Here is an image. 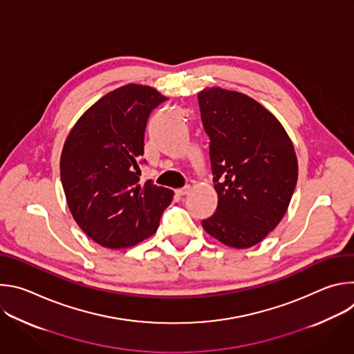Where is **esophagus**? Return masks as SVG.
Instances as JSON below:
<instances>
[{
  "instance_id": "34e87169",
  "label": "esophagus",
  "mask_w": 354,
  "mask_h": 354,
  "mask_svg": "<svg viewBox=\"0 0 354 354\" xmlns=\"http://www.w3.org/2000/svg\"><path fill=\"white\" fill-rule=\"evenodd\" d=\"M190 192V186L189 185H186L185 187H182V189H176L175 190V193L178 194V196H185V194H187Z\"/></svg>"
}]
</instances>
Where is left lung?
I'll return each mask as SVG.
<instances>
[{"instance_id": "8db88e82", "label": "left lung", "mask_w": 354, "mask_h": 354, "mask_svg": "<svg viewBox=\"0 0 354 354\" xmlns=\"http://www.w3.org/2000/svg\"><path fill=\"white\" fill-rule=\"evenodd\" d=\"M197 99L218 196L216 213L201 225L227 246L250 248L288 209L298 178L292 142L281 123L245 93L213 86Z\"/></svg>"}]
</instances>
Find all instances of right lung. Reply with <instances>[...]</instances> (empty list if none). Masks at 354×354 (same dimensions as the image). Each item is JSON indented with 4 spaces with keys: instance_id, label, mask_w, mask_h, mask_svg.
Instances as JSON below:
<instances>
[{
    "instance_id": "1",
    "label": "right lung",
    "mask_w": 354,
    "mask_h": 354,
    "mask_svg": "<svg viewBox=\"0 0 354 354\" xmlns=\"http://www.w3.org/2000/svg\"><path fill=\"white\" fill-rule=\"evenodd\" d=\"M164 100L151 86L123 85L95 102L64 142L60 176L68 209L105 248H129L154 235L172 201L171 189L140 183L147 120Z\"/></svg>"
}]
</instances>
